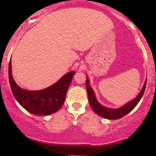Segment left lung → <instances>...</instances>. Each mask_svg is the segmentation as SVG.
<instances>
[{"instance_id": "1", "label": "left lung", "mask_w": 156, "mask_h": 156, "mask_svg": "<svg viewBox=\"0 0 156 156\" xmlns=\"http://www.w3.org/2000/svg\"><path fill=\"white\" fill-rule=\"evenodd\" d=\"M87 81H86V87H87V93H88V98L89 104L93 109L94 112L99 116H101L103 118L108 119H120L122 117L128 114V113L131 112L133 109L136 106V105L140 101L141 98H142L143 94H144V90L146 88V83H147V78L144 81V85H143L142 89L139 93V94L135 98L131 101L128 102L123 105L122 106L119 107L117 108H108V107L103 106V105L101 104L97 100L95 94H94V91L90 87V83H89V80L88 77H87Z\"/></svg>"}]
</instances>
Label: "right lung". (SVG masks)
I'll return each instance as SVG.
<instances>
[{
    "label": "right lung",
    "mask_w": 156,
    "mask_h": 156,
    "mask_svg": "<svg viewBox=\"0 0 156 156\" xmlns=\"http://www.w3.org/2000/svg\"><path fill=\"white\" fill-rule=\"evenodd\" d=\"M12 61L9 64V79L13 95L19 104L37 115H50L60 109L65 101L67 89L70 85L75 71L66 73L53 85L40 90H26L20 87L12 74Z\"/></svg>",
    "instance_id": "add662e5"
}]
</instances>
